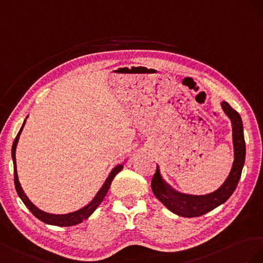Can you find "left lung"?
<instances>
[{"label": "left lung", "mask_w": 263, "mask_h": 263, "mask_svg": "<svg viewBox=\"0 0 263 263\" xmlns=\"http://www.w3.org/2000/svg\"><path fill=\"white\" fill-rule=\"evenodd\" d=\"M220 106L223 114L229 118L231 122L234 162H232L229 175L218 189L205 195H193L176 191L165 182L159 165H156V172L151 184L152 191L155 197L175 215L192 218V217H198L212 212L231 196L238 185L246 159L242 120L238 112L232 109L226 101H221Z\"/></svg>", "instance_id": "left-lung-1"}]
</instances>
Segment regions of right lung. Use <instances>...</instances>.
<instances>
[{
	"mask_svg": "<svg viewBox=\"0 0 263 263\" xmlns=\"http://www.w3.org/2000/svg\"><path fill=\"white\" fill-rule=\"evenodd\" d=\"M27 118H28V116L26 117V119ZM26 119L24 120L23 124H22V127L20 129L17 136H16V138H15V140L13 142V145H12V159H13V165H14V184H15V189H16V192H17V195L20 196V198L22 199V201L24 202L25 206L29 209V211H31V213L36 217V218H39L41 221L47 223V224H52V226H58V227H69V226H74V224H78L84 220L88 219L89 217L92 215V213L96 211V209L98 208V206L101 204V201L104 199V196L107 195V193L110 189V185H111L112 181H114L115 176L123 168V163L117 165V166H115L111 170L108 177L106 178V181H104V183L102 184L101 189L97 192L95 197L90 200L86 206L78 209V211H74V212H71L68 214H50L47 212H44L39 207H36L33 202L28 199V197L25 195L23 189H22V186L20 184V181H18L15 152H16V146L18 143L20 136H21L22 131H23L24 125L26 123Z\"/></svg>",
	"mask_w": 263,
	"mask_h": 263,
	"instance_id": "right-lung-1",
	"label": "right lung"
}]
</instances>
